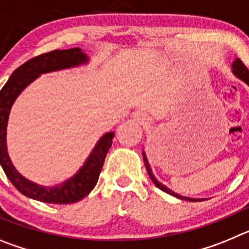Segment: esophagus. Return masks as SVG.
<instances>
[{"instance_id": "34e87169", "label": "esophagus", "mask_w": 249, "mask_h": 249, "mask_svg": "<svg viewBox=\"0 0 249 249\" xmlns=\"http://www.w3.org/2000/svg\"><path fill=\"white\" fill-rule=\"evenodd\" d=\"M132 118L135 121H137L138 123H146L147 121H148V117H147V114L144 113V112H133L132 113Z\"/></svg>"}]
</instances>
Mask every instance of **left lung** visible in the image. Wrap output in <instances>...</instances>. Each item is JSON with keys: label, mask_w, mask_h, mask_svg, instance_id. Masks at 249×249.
Returning a JSON list of instances; mask_svg holds the SVG:
<instances>
[{"label": "left lung", "mask_w": 249, "mask_h": 249, "mask_svg": "<svg viewBox=\"0 0 249 249\" xmlns=\"http://www.w3.org/2000/svg\"><path fill=\"white\" fill-rule=\"evenodd\" d=\"M232 68H233V73H234V76L238 77L239 80H242L243 82H246L247 85L249 86V71H248V68L246 67L245 65H243V62H242L241 59L239 58H236V61L233 62L232 65ZM142 156H143V162H144V166H146V169H147V172H148V176L149 178L152 179V182L156 184V186L160 188V190H162L163 192L168 193V195L171 196H175V197H177V198L179 199H184V201H191V202H196V201H199V199H196V198H188V197H183V196H179L177 195V193H175L173 191H171L169 188H167L164 184H162L160 182H158L157 178L155 177V175L152 173V169H151V166H149L148 163V160H147V156L144 152H142Z\"/></svg>", "instance_id": "obj_1"}]
</instances>
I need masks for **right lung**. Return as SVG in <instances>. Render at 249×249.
I'll return each mask as SVG.
<instances>
[{
  "mask_svg": "<svg viewBox=\"0 0 249 249\" xmlns=\"http://www.w3.org/2000/svg\"><path fill=\"white\" fill-rule=\"evenodd\" d=\"M87 62H89V57L81 48L51 51L48 53L34 57L19 66L17 70L13 71L10 80L0 91V164L11 183L22 195L27 196L30 198L45 203H74L85 198L97 184L101 169L105 163V158L109 147L112 146L113 132H108L100 138L91 155L86 160L85 164L73 177L54 187L38 186L19 175L11 162L7 153V143H6V131H7L11 107L16 101L17 96L32 81L36 80L39 74L76 67Z\"/></svg>",
  "mask_w": 249,
  "mask_h": 249,
  "instance_id": "1",
  "label": "right lung"
}]
</instances>
